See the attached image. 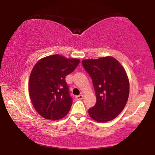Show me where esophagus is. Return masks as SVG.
Here are the masks:
<instances>
[{
	"label": "esophagus",
	"mask_w": 155,
	"mask_h": 155,
	"mask_svg": "<svg viewBox=\"0 0 155 155\" xmlns=\"http://www.w3.org/2000/svg\"><path fill=\"white\" fill-rule=\"evenodd\" d=\"M75 98L77 99V100H78V101H79V100H82L83 98V96L82 95V94H81V95H78V96H77L75 97Z\"/></svg>",
	"instance_id": "esophagus-1"
}]
</instances>
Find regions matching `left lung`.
Returning a JSON list of instances; mask_svg holds the SVG:
<instances>
[{"label": "left lung", "mask_w": 155, "mask_h": 155, "mask_svg": "<svg viewBox=\"0 0 155 155\" xmlns=\"http://www.w3.org/2000/svg\"><path fill=\"white\" fill-rule=\"evenodd\" d=\"M82 64L96 91V104L88 110L90 117L99 122L114 120L124 109L129 95L124 68L112 57L83 60Z\"/></svg>", "instance_id": "left-lung-1"}]
</instances>
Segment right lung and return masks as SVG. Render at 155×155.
Wrapping results in <instances>:
<instances>
[{"instance_id":"add662e5","label":"right lung","mask_w":155,"mask_h":155,"mask_svg":"<svg viewBox=\"0 0 155 155\" xmlns=\"http://www.w3.org/2000/svg\"><path fill=\"white\" fill-rule=\"evenodd\" d=\"M80 60L54 54L36 63L31 72L28 92L34 108L47 120H57L69 112L72 103L65 77Z\"/></svg>"}]
</instances>
